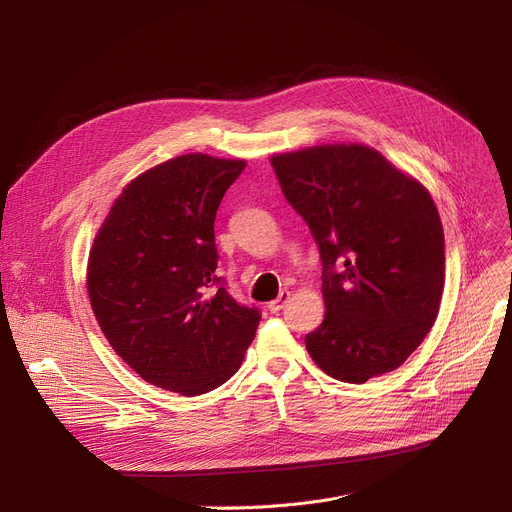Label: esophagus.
Segmentation results:
<instances>
[{"mask_svg": "<svg viewBox=\"0 0 512 512\" xmlns=\"http://www.w3.org/2000/svg\"><path fill=\"white\" fill-rule=\"evenodd\" d=\"M290 301V292L288 290H284V292H280V297L276 299V301H272V303H267V309H270L272 313H280L284 307H286V303Z\"/></svg>", "mask_w": 512, "mask_h": 512, "instance_id": "esophagus-1", "label": "esophagus"}]
</instances>
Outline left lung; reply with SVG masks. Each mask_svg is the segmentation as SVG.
<instances>
[{"mask_svg": "<svg viewBox=\"0 0 512 512\" xmlns=\"http://www.w3.org/2000/svg\"><path fill=\"white\" fill-rule=\"evenodd\" d=\"M286 201L319 247L326 317L305 336L330 378L394 371L432 330L444 290V230L427 188L361 143L272 155Z\"/></svg>", "mask_w": 512, "mask_h": 512, "instance_id": "left-lung-1", "label": "left lung"}]
</instances>
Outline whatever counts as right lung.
Here are the masks:
<instances>
[{"instance_id":"add662e5","label":"right lung","mask_w":512,"mask_h":512,"mask_svg":"<svg viewBox=\"0 0 512 512\" xmlns=\"http://www.w3.org/2000/svg\"><path fill=\"white\" fill-rule=\"evenodd\" d=\"M245 166L186 153L149 168L124 186L93 240L87 292L97 324L157 388L215 390L255 338L259 311L238 305L215 276V213Z\"/></svg>"}]
</instances>
